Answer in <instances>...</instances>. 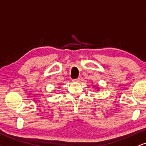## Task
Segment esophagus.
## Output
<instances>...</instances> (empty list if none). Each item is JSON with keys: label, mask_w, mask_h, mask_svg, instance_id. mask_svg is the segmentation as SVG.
<instances>
[{"label": "esophagus", "mask_w": 146, "mask_h": 146, "mask_svg": "<svg viewBox=\"0 0 146 146\" xmlns=\"http://www.w3.org/2000/svg\"><path fill=\"white\" fill-rule=\"evenodd\" d=\"M73 82H80V78H77V79H73Z\"/></svg>", "instance_id": "1"}]
</instances>
